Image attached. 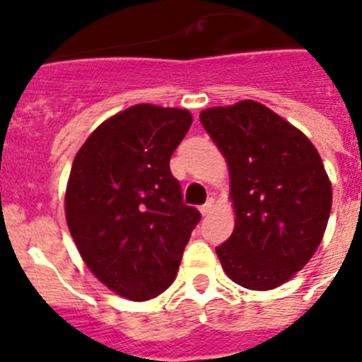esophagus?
<instances>
[{
  "label": "esophagus",
  "instance_id": "1",
  "mask_svg": "<svg viewBox=\"0 0 362 362\" xmlns=\"http://www.w3.org/2000/svg\"><path fill=\"white\" fill-rule=\"evenodd\" d=\"M214 206H216V201L209 199V201H206V203L203 204V206H201L199 210H201V214H203V216H209V214L214 210Z\"/></svg>",
  "mask_w": 362,
  "mask_h": 362
}]
</instances>
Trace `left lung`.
I'll return each instance as SVG.
<instances>
[{
	"instance_id": "8db88e82",
	"label": "left lung",
	"mask_w": 362,
	"mask_h": 362,
	"mask_svg": "<svg viewBox=\"0 0 362 362\" xmlns=\"http://www.w3.org/2000/svg\"><path fill=\"white\" fill-rule=\"evenodd\" d=\"M204 130L230 170L235 226L217 246L223 270L248 290H272L308 263L332 210V183L305 134L257 101L206 108Z\"/></svg>"
}]
</instances>
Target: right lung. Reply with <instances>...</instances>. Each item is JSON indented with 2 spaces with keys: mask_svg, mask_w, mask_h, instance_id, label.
Masks as SVG:
<instances>
[{
  "mask_svg": "<svg viewBox=\"0 0 362 362\" xmlns=\"http://www.w3.org/2000/svg\"><path fill=\"white\" fill-rule=\"evenodd\" d=\"M190 124L185 108L134 105L99 124L74 158L70 235L92 274L124 299H152L174 283L201 219L170 172Z\"/></svg>",
  "mask_w": 362,
  "mask_h": 362,
  "instance_id": "right-lung-1",
  "label": "right lung"
}]
</instances>
